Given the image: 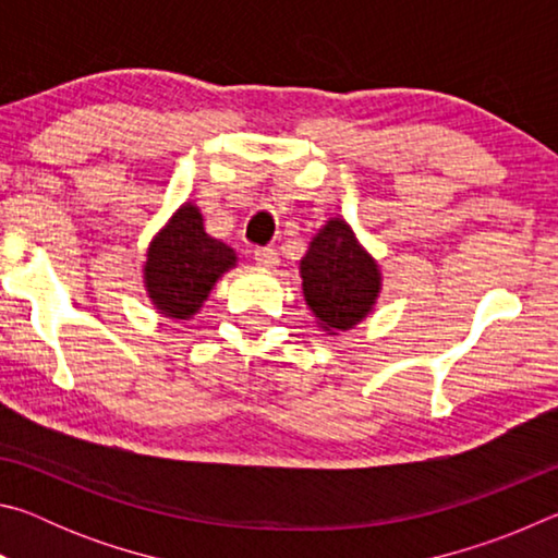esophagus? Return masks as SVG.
Listing matches in <instances>:
<instances>
[{
	"mask_svg": "<svg viewBox=\"0 0 558 558\" xmlns=\"http://www.w3.org/2000/svg\"><path fill=\"white\" fill-rule=\"evenodd\" d=\"M256 263L263 268H276L278 266V253L276 248H258L256 251Z\"/></svg>",
	"mask_w": 558,
	"mask_h": 558,
	"instance_id": "1",
	"label": "esophagus"
}]
</instances>
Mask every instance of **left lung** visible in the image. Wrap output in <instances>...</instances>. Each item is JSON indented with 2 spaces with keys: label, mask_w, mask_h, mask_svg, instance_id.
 <instances>
[{
  "label": "left lung",
  "mask_w": 558,
  "mask_h": 558,
  "mask_svg": "<svg viewBox=\"0 0 558 558\" xmlns=\"http://www.w3.org/2000/svg\"><path fill=\"white\" fill-rule=\"evenodd\" d=\"M302 295L329 335L344 332L372 313L381 270L344 219H329L300 260Z\"/></svg>",
  "instance_id": "8db88e82"
}]
</instances>
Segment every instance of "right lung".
I'll return each mask as SVG.
<instances>
[{"instance_id":"obj_1","label":"right lung","mask_w":558,"mask_h":558,"mask_svg":"<svg viewBox=\"0 0 558 558\" xmlns=\"http://www.w3.org/2000/svg\"><path fill=\"white\" fill-rule=\"evenodd\" d=\"M235 266V251L204 231L199 206L186 202L147 248L145 288L159 313L189 319L209 298L226 270Z\"/></svg>"}]
</instances>
